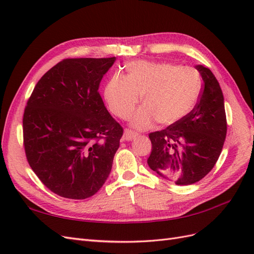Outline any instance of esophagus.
Segmentation results:
<instances>
[{"label": "esophagus", "mask_w": 254, "mask_h": 254, "mask_svg": "<svg viewBox=\"0 0 254 254\" xmlns=\"http://www.w3.org/2000/svg\"><path fill=\"white\" fill-rule=\"evenodd\" d=\"M136 135H137L136 132L132 131V130L125 129L124 134H123V140H124V141H131L132 139H134Z\"/></svg>", "instance_id": "obj_1"}]
</instances>
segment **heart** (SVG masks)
<instances>
[{
	"label": "heart",
	"instance_id": "obj_1",
	"mask_svg": "<svg viewBox=\"0 0 254 254\" xmlns=\"http://www.w3.org/2000/svg\"><path fill=\"white\" fill-rule=\"evenodd\" d=\"M126 68V77L115 74L107 83L105 98L117 117L127 119L142 96L144 105L130 121L136 129L148 128L156 121L172 125L188 115L198 101L201 81L193 67L139 60Z\"/></svg>",
	"mask_w": 254,
	"mask_h": 254
}]
</instances>
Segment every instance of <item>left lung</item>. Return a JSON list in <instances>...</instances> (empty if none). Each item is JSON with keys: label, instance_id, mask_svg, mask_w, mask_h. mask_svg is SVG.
<instances>
[{"label": "left lung", "instance_id": "obj_1", "mask_svg": "<svg viewBox=\"0 0 254 254\" xmlns=\"http://www.w3.org/2000/svg\"><path fill=\"white\" fill-rule=\"evenodd\" d=\"M203 89L195 108L167 128L149 133L148 166L177 186L201 180L216 164L227 134L225 102L219 83L201 64L195 66Z\"/></svg>", "mask_w": 254, "mask_h": 254}]
</instances>
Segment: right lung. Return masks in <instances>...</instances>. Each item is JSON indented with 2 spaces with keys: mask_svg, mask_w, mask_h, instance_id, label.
<instances>
[{
  "mask_svg": "<svg viewBox=\"0 0 254 254\" xmlns=\"http://www.w3.org/2000/svg\"><path fill=\"white\" fill-rule=\"evenodd\" d=\"M111 58L60 61L38 81L23 115L28 163L61 197L86 199L111 172L123 128L104 105L98 87Z\"/></svg>",
  "mask_w": 254,
  "mask_h": 254,
  "instance_id": "add662e5",
  "label": "right lung"
}]
</instances>
